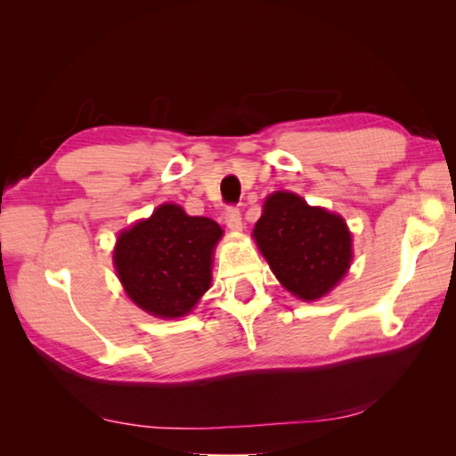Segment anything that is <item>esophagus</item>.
Listing matches in <instances>:
<instances>
[{
  "instance_id": "34e87169",
  "label": "esophagus",
  "mask_w": 456,
  "mask_h": 456,
  "mask_svg": "<svg viewBox=\"0 0 456 456\" xmlns=\"http://www.w3.org/2000/svg\"><path fill=\"white\" fill-rule=\"evenodd\" d=\"M223 219H225V225L231 231H240V229H243V217H240V211L235 206H229L225 209V216H223Z\"/></svg>"
}]
</instances>
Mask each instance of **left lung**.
I'll return each mask as SVG.
<instances>
[{"label":"left lung","mask_w":456,"mask_h":456,"mask_svg":"<svg viewBox=\"0 0 456 456\" xmlns=\"http://www.w3.org/2000/svg\"><path fill=\"white\" fill-rule=\"evenodd\" d=\"M253 235L276 278L302 299L325 296L353 258L345 221L323 208H309L289 191H276L265 201Z\"/></svg>","instance_id":"8db88e82"}]
</instances>
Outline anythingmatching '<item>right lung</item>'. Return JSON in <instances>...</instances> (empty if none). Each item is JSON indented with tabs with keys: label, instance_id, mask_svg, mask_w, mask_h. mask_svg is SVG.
<instances>
[{
	"label": "right lung",
	"instance_id": "add662e5",
	"mask_svg": "<svg viewBox=\"0 0 456 456\" xmlns=\"http://www.w3.org/2000/svg\"><path fill=\"white\" fill-rule=\"evenodd\" d=\"M221 233L213 219L164 203L118 239L113 263L125 292L152 315H186L209 289L211 253Z\"/></svg>",
	"mask_w": 456,
	"mask_h": 456
}]
</instances>
